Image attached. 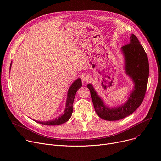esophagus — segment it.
I'll list each match as a JSON object with an SVG mask.
<instances>
[{
	"instance_id": "obj_1",
	"label": "esophagus",
	"mask_w": 161,
	"mask_h": 161,
	"mask_svg": "<svg viewBox=\"0 0 161 161\" xmlns=\"http://www.w3.org/2000/svg\"><path fill=\"white\" fill-rule=\"evenodd\" d=\"M81 80L84 82H87V81H88L90 80L89 76L88 75H87V74H84V75H83L81 76Z\"/></svg>"
}]
</instances>
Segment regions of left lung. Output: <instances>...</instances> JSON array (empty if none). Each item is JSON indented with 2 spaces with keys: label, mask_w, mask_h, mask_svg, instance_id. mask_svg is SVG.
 I'll list each match as a JSON object with an SVG mask.
<instances>
[{
  "label": "left lung",
  "mask_w": 161,
  "mask_h": 161,
  "mask_svg": "<svg viewBox=\"0 0 161 161\" xmlns=\"http://www.w3.org/2000/svg\"><path fill=\"white\" fill-rule=\"evenodd\" d=\"M122 51L125 57L126 72L135 83L134 89L127 102L116 108H107L92 85H87L95 111L98 115L104 120L117 121L132 114L141 105L146 95L149 68L144 49L138 38L132 35L130 43L123 46Z\"/></svg>",
  "instance_id": "obj_1"
}]
</instances>
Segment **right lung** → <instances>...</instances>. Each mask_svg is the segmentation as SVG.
Listing matches in <instances>:
<instances>
[{"label":"right lung","mask_w":161,"mask_h":161,"mask_svg":"<svg viewBox=\"0 0 161 161\" xmlns=\"http://www.w3.org/2000/svg\"><path fill=\"white\" fill-rule=\"evenodd\" d=\"M10 68H11V64H10ZM82 86L81 84V81L80 79L76 80L71 86L70 87L69 92H68V97H67V100H66V108L64 112V114L61 115V116L58 117L57 118H55V119H53L52 121H46V122H42V121H38L36 120H34L35 121L44 125H58L63 124L65 122H66L68 120H69L73 112V103H74V100L75 96L76 91H78V89H80Z\"/></svg>","instance_id":"1"}]
</instances>
